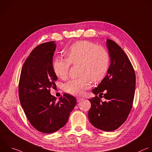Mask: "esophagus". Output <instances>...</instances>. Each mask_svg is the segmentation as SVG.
Segmentation results:
<instances>
[{
    "label": "esophagus",
    "instance_id": "obj_1",
    "mask_svg": "<svg viewBox=\"0 0 152 152\" xmlns=\"http://www.w3.org/2000/svg\"><path fill=\"white\" fill-rule=\"evenodd\" d=\"M76 99H77V102H80L81 100L83 99V98L80 97V96H77V97L76 98Z\"/></svg>",
    "mask_w": 152,
    "mask_h": 152
}]
</instances>
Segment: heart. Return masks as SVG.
<instances>
[{
	"instance_id": "b5f03b06",
	"label": "heart",
	"mask_w": 152,
	"mask_h": 152,
	"mask_svg": "<svg viewBox=\"0 0 152 152\" xmlns=\"http://www.w3.org/2000/svg\"><path fill=\"white\" fill-rule=\"evenodd\" d=\"M65 59L56 58L53 62V70L57 76L66 79L70 66L79 64V77L64 85L65 92L74 95H82L90 88L91 80H103L110 66V56L105 48L88 40L78 41L63 50Z\"/></svg>"
}]
</instances>
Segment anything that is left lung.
<instances>
[{"mask_svg": "<svg viewBox=\"0 0 152 152\" xmlns=\"http://www.w3.org/2000/svg\"><path fill=\"white\" fill-rule=\"evenodd\" d=\"M107 46L111 64L106 76L92 90L95 96L89 99L91 106L88 118L94 127L104 131H113L125 122L132 109L135 75L123 49L110 39L107 40ZM98 94L107 101L103 102L97 96Z\"/></svg>", "mask_w": 152, "mask_h": 152, "instance_id": "8db88e82", "label": "left lung"}]
</instances>
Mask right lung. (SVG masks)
<instances>
[{
  "label": "right lung",
  "mask_w": 152,
  "mask_h": 152,
  "mask_svg": "<svg viewBox=\"0 0 152 152\" xmlns=\"http://www.w3.org/2000/svg\"><path fill=\"white\" fill-rule=\"evenodd\" d=\"M56 48L54 41L36 46L26 60L19 80L21 105L31 125L46 134L63 127L76 104L73 96L65 93L57 98L50 94L57 77L53 68Z\"/></svg>",
  "instance_id": "1"
}]
</instances>
